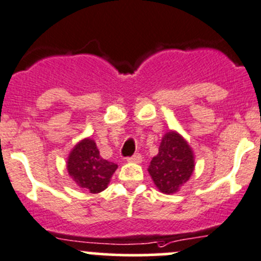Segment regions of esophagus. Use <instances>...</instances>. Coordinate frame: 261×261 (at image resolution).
Listing matches in <instances>:
<instances>
[{
	"label": "esophagus",
	"mask_w": 261,
	"mask_h": 261,
	"mask_svg": "<svg viewBox=\"0 0 261 261\" xmlns=\"http://www.w3.org/2000/svg\"><path fill=\"white\" fill-rule=\"evenodd\" d=\"M141 160H143V156H141V154H139V152L134 154L133 156L127 158V162L130 163H141Z\"/></svg>",
	"instance_id": "obj_1"
}]
</instances>
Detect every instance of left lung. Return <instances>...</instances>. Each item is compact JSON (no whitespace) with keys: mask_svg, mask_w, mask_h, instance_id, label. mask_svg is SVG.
Segmentation results:
<instances>
[{"mask_svg":"<svg viewBox=\"0 0 261 261\" xmlns=\"http://www.w3.org/2000/svg\"><path fill=\"white\" fill-rule=\"evenodd\" d=\"M194 169L193 151L177 133H168L159 146V154L152 158L149 173L155 186L163 193H175Z\"/></svg>","mask_w":261,"mask_h":261,"instance_id":"obj_1","label":"left lung"}]
</instances>
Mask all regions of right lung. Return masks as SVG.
Masks as SVG:
<instances>
[{
    "label": "right lung",
    "instance_id": "obj_1",
    "mask_svg": "<svg viewBox=\"0 0 261 261\" xmlns=\"http://www.w3.org/2000/svg\"><path fill=\"white\" fill-rule=\"evenodd\" d=\"M67 167L73 180L91 193H99L107 188L110 178L117 169V164L101 158L96 143L91 139L75 145L70 152Z\"/></svg>",
    "mask_w": 261,
    "mask_h": 261
}]
</instances>
